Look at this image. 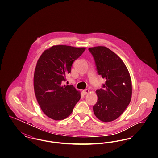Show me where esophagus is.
Here are the masks:
<instances>
[{"instance_id":"obj_1","label":"esophagus","mask_w":158,"mask_h":158,"mask_svg":"<svg viewBox=\"0 0 158 158\" xmlns=\"http://www.w3.org/2000/svg\"><path fill=\"white\" fill-rule=\"evenodd\" d=\"M89 93V90L88 89H85V90H84L82 91V93H83L84 95L87 94Z\"/></svg>"}]
</instances>
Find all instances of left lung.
Returning a JSON list of instances; mask_svg holds the SVG:
<instances>
[{
	"label": "left lung",
	"instance_id": "1",
	"mask_svg": "<svg viewBox=\"0 0 158 158\" xmlns=\"http://www.w3.org/2000/svg\"><path fill=\"white\" fill-rule=\"evenodd\" d=\"M96 62L98 73L106 80L103 89L96 90L97 102L93 112L101 121L118 119L130 104L132 85L129 72L122 59L105 46L89 48Z\"/></svg>",
	"mask_w": 158,
	"mask_h": 158
}]
</instances>
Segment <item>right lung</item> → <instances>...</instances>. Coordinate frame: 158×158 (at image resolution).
Masks as SVG:
<instances>
[{
    "mask_svg": "<svg viewBox=\"0 0 158 158\" xmlns=\"http://www.w3.org/2000/svg\"><path fill=\"white\" fill-rule=\"evenodd\" d=\"M85 49L56 45L44 50L39 58L34 72V91L41 110L48 118L55 120L67 118L80 100V91L62 83L73 61Z\"/></svg>",
    "mask_w": 158,
    "mask_h": 158,
    "instance_id": "1",
    "label": "right lung"
}]
</instances>
